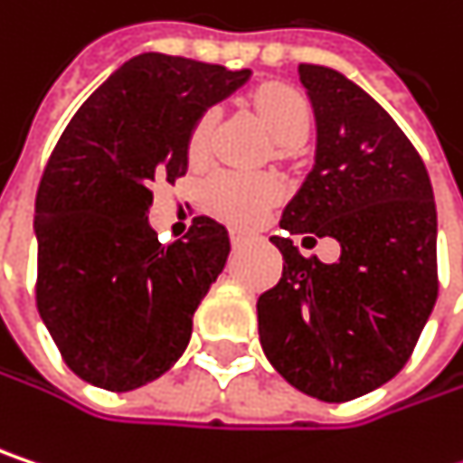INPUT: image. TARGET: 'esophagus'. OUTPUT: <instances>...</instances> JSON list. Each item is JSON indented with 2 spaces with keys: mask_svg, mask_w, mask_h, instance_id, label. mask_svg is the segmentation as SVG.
<instances>
[{
  "mask_svg": "<svg viewBox=\"0 0 463 463\" xmlns=\"http://www.w3.org/2000/svg\"><path fill=\"white\" fill-rule=\"evenodd\" d=\"M246 241H249V238H246V232H241V231H232L231 232V243H232V246H235V249H238V246H243Z\"/></svg>",
  "mask_w": 463,
  "mask_h": 463,
  "instance_id": "esophagus-1",
  "label": "esophagus"
}]
</instances>
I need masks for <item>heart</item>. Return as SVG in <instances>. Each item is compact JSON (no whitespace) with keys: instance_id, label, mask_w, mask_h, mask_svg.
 Instances as JSON below:
<instances>
[{"instance_id":"b5f03b06","label":"heart","mask_w":463,"mask_h":463,"mask_svg":"<svg viewBox=\"0 0 463 463\" xmlns=\"http://www.w3.org/2000/svg\"><path fill=\"white\" fill-rule=\"evenodd\" d=\"M254 110H257L260 121L265 124V129L270 132V137L280 147L297 146L307 137L310 106L297 90L283 87V84L262 87L254 95ZM214 127H217L214 110H206L195 121L188 140L190 161H195V164L206 161ZM278 198H280V183L270 175L217 172L203 185L206 206L217 217L228 220L232 225H241V228L260 222L268 214V209H273L278 203Z\"/></svg>"}]
</instances>
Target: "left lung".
I'll list each match as a JSON object with an SVG mask.
<instances>
[{"instance_id":"left-lung-1","label":"left lung","mask_w":463,"mask_h":463,"mask_svg":"<svg viewBox=\"0 0 463 463\" xmlns=\"http://www.w3.org/2000/svg\"><path fill=\"white\" fill-rule=\"evenodd\" d=\"M316 116V164L280 228L336 238L326 265L273 235L283 275L257 299L273 368L326 402L387 384L438 299V209L427 166L395 118L345 73L299 65Z\"/></svg>"}]
</instances>
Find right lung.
Here are the masks:
<instances>
[{"instance_id": "1", "label": "right lung", "mask_w": 463, "mask_h": 463, "mask_svg": "<svg viewBox=\"0 0 463 463\" xmlns=\"http://www.w3.org/2000/svg\"><path fill=\"white\" fill-rule=\"evenodd\" d=\"M249 79V68L143 52L68 121L36 193V307L84 382L129 392L185 353L231 235L195 217L185 241L161 243L147 222L150 188L188 172L195 121Z\"/></svg>"}]
</instances>
